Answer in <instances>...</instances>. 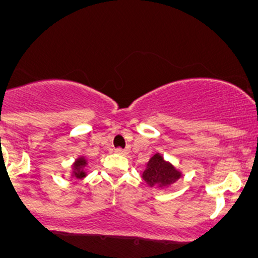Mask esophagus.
I'll list each match as a JSON object with an SVG mask.
<instances>
[{
  "label": "esophagus",
  "instance_id": "34e87169",
  "mask_svg": "<svg viewBox=\"0 0 258 258\" xmlns=\"http://www.w3.org/2000/svg\"><path fill=\"white\" fill-rule=\"evenodd\" d=\"M115 152L118 153V154H121V155H126L129 153L128 149H121V148H118V149H115Z\"/></svg>",
  "mask_w": 258,
  "mask_h": 258
}]
</instances>
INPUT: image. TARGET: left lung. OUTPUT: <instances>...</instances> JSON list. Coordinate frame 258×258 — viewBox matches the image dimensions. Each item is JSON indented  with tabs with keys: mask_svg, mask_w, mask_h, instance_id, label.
I'll return each mask as SVG.
<instances>
[{
	"mask_svg": "<svg viewBox=\"0 0 258 258\" xmlns=\"http://www.w3.org/2000/svg\"><path fill=\"white\" fill-rule=\"evenodd\" d=\"M182 177V172L165 160L160 153L153 155L147 163L142 178L149 187L168 188Z\"/></svg>",
	"mask_w": 258,
	"mask_h": 258,
	"instance_id": "8db88e82",
	"label": "left lung"
}]
</instances>
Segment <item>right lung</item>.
I'll list each match as a JSON object with an SVG mask.
<instances>
[{"label": "right lung", "instance_id": "add662e5", "mask_svg": "<svg viewBox=\"0 0 258 258\" xmlns=\"http://www.w3.org/2000/svg\"><path fill=\"white\" fill-rule=\"evenodd\" d=\"M86 167H88V159L85 157H79L71 165V177L76 179H83L86 177Z\"/></svg>", "mask_w": 258, "mask_h": 258}]
</instances>
